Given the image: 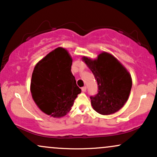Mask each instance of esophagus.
<instances>
[{
    "label": "esophagus",
    "mask_w": 157,
    "mask_h": 157,
    "mask_svg": "<svg viewBox=\"0 0 157 157\" xmlns=\"http://www.w3.org/2000/svg\"><path fill=\"white\" fill-rule=\"evenodd\" d=\"M81 89H82V92H86V86H84V87H82Z\"/></svg>",
    "instance_id": "1"
}]
</instances>
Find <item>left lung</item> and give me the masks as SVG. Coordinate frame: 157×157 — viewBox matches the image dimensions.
I'll use <instances>...</instances> for the list:
<instances>
[{
    "mask_svg": "<svg viewBox=\"0 0 157 157\" xmlns=\"http://www.w3.org/2000/svg\"><path fill=\"white\" fill-rule=\"evenodd\" d=\"M98 83V93L90 97L93 109L102 115L116 113L128 100L132 79L125 66L114 56L103 52L97 58L82 57Z\"/></svg>",
    "mask_w": 157,
    "mask_h": 157,
    "instance_id": "obj_1",
    "label": "left lung"
}]
</instances>
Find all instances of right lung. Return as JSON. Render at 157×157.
<instances>
[{
	"label": "right lung",
	"mask_w": 157,
	"mask_h": 157,
	"mask_svg": "<svg viewBox=\"0 0 157 157\" xmlns=\"http://www.w3.org/2000/svg\"><path fill=\"white\" fill-rule=\"evenodd\" d=\"M72 58L64 48L58 47L36 64L30 91L36 105L43 112L56 118L71 111L81 89L71 71Z\"/></svg>",
	"instance_id": "obj_1"
}]
</instances>
